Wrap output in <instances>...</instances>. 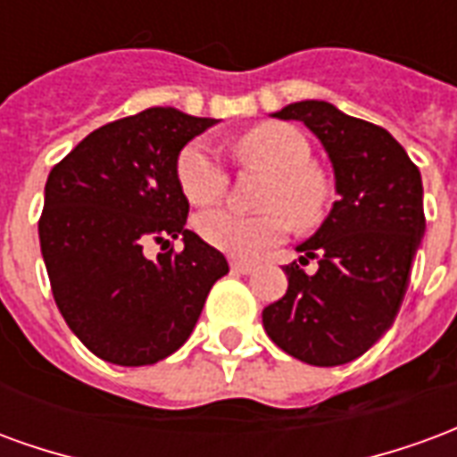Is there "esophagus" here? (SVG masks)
Segmentation results:
<instances>
[{
	"instance_id": "34e87169",
	"label": "esophagus",
	"mask_w": 457,
	"mask_h": 457,
	"mask_svg": "<svg viewBox=\"0 0 457 457\" xmlns=\"http://www.w3.org/2000/svg\"><path fill=\"white\" fill-rule=\"evenodd\" d=\"M257 269L254 262H245V259H237V262H232V271H237V274H252Z\"/></svg>"
}]
</instances>
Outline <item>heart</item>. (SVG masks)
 I'll list each match as a JSON object with an SVG mask.
<instances>
[{"label":"heart","mask_w":457,"mask_h":457,"mask_svg":"<svg viewBox=\"0 0 457 457\" xmlns=\"http://www.w3.org/2000/svg\"><path fill=\"white\" fill-rule=\"evenodd\" d=\"M242 163L271 170L262 205L269 210L242 215L235 210H208L195 220L198 235L232 257H254L287 237L291 220L298 228L316 225L326 205V186L311 169L313 154L303 134L288 124H259L235 141ZM180 193L193 205H212L228 190V170L208 141L195 139L176 159Z\"/></svg>","instance_id":"heart-1"}]
</instances>
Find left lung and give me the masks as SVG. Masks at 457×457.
<instances>
[{"label": "left lung", "instance_id": "obj_1", "mask_svg": "<svg viewBox=\"0 0 457 457\" xmlns=\"http://www.w3.org/2000/svg\"><path fill=\"white\" fill-rule=\"evenodd\" d=\"M298 120L323 141L336 170L330 215L298 245L316 275L297 262L284 267L288 288L262 311L274 343L301 362L336 367L364 354L392 326L426 232L419 166L399 141L372 121L303 100L277 112Z\"/></svg>", "mask_w": 457, "mask_h": 457}]
</instances>
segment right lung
Returning a JSON list of instances; mask_svg holds the SVG:
<instances>
[{
	"label": "right lung",
	"mask_w": 457,
	"mask_h": 457,
	"mask_svg": "<svg viewBox=\"0 0 457 457\" xmlns=\"http://www.w3.org/2000/svg\"><path fill=\"white\" fill-rule=\"evenodd\" d=\"M212 124L149 107L90 131L48 173L38 239L55 306L104 362L141 367L176 353L229 271L186 229L188 200L176 180L180 149ZM149 241L162 245L156 260L143 254Z\"/></svg>",
	"instance_id": "right-lung-1"
}]
</instances>
